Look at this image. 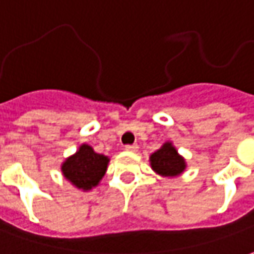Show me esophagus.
I'll list each match as a JSON object with an SVG mask.
<instances>
[{
	"label": "esophagus",
	"instance_id": "obj_1",
	"mask_svg": "<svg viewBox=\"0 0 254 254\" xmlns=\"http://www.w3.org/2000/svg\"><path fill=\"white\" fill-rule=\"evenodd\" d=\"M137 149H139L137 144H127L125 146V150H127V152H136Z\"/></svg>",
	"mask_w": 254,
	"mask_h": 254
}]
</instances>
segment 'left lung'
<instances>
[{
    "label": "left lung",
    "mask_w": 254,
    "mask_h": 254,
    "mask_svg": "<svg viewBox=\"0 0 254 254\" xmlns=\"http://www.w3.org/2000/svg\"><path fill=\"white\" fill-rule=\"evenodd\" d=\"M149 162H150L152 170L156 174L162 177H167V179L179 177L187 169L186 159L179 153V150L176 149L173 142L163 143L160 149H157L154 153L150 154Z\"/></svg>",
    "instance_id": "8db88e82"
}]
</instances>
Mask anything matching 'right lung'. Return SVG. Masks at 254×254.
Wrapping results in <instances>:
<instances>
[{"label":"right lung","instance_id":"add662e5","mask_svg":"<svg viewBox=\"0 0 254 254\" xmlns=\"http://www.w3.org/2000/svg\"><path fill=\"white\" fill-rule=\"evenodd\" d=\"M108 163V156L97 153L90 144L83 143L74 154L68 156L62 163L60 170L71 186L81 191H90L100 184L107 173Z\"/></svg>","mask_w":254,"mask_h":254}]
</instances>
